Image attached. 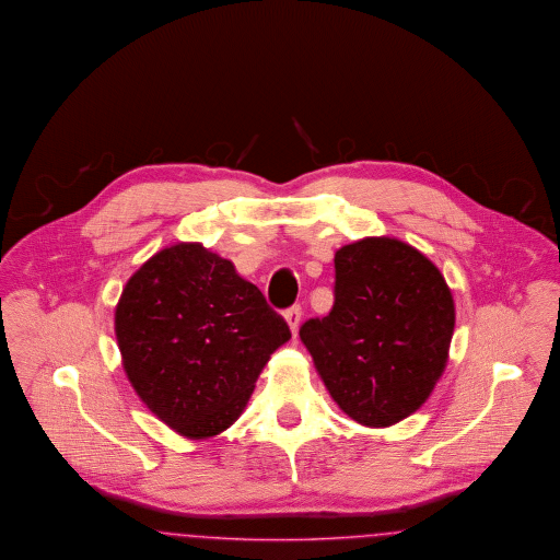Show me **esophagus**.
<instances>
[{
  "label": "esophagus",
  "mask_w": 560,
  "mask_h": 560,
  "mask_svg": "<svg viewBox=\"0 0 560 560\" xmlns=\"http://www.w3.org/2000/svg\"><path fill=\"white\" fill-rule=\"evenodd\" d=\"M285 320L290 325L291 334L295 336L298 329H300V320H302V308L300 306H291L285 311Z\"/></svg>",
  "instance_id": "esophagus-1"
}]
</instances>
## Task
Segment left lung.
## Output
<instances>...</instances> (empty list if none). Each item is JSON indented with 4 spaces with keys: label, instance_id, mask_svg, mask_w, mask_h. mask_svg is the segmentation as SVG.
Instances as JSON below:
<instances>
[{
    "label": "left lung",
    "instance_id": "left-lung-1",
    "mask_svg": "<svg viewBox=\"0 0 560 560\" xmlns=\"http://www.w3.org/2000/svg\"><path fill=\"white\" fill-rule=\"evenodd\" d=\"M454 300L440 269L394 237L336 252L331 313L300 327L337 406L360 425L389 427L425 404L446 369Z\"/></svg>",
    "mask_w": 560,
    "mask_h": 560
}]
</instances>
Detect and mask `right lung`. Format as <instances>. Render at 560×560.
<instances>
[{
    "mask_svg": "<svg viewBox=\"0 0 560 560\" xmlns=\"http://www.w3.org/2000/svg\"><path fill=\"white\" fill-rule=\"evenodd\" d=\"M114 331L141 402L189 440L240 419L270 354L291 337L231 260L185 242L160 249L127 281Z\"/></svg>",
    "mask_w": 560,
    "mask_h": 560,
    "instance_id": "right-lung-1",
    "label": "right lung"
}]
</instances>
